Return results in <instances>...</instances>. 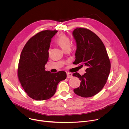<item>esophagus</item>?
<instances>
[{
  "label": "esophagus",
  "instance_id": "esophagus-1",
  "mask_svg": "<svg viewBox=\"0 0 129 129\" xmlns=\"http://www.w3.org/2000/svg\"><path fill=\"white\" fill-rule=\"evenodd\" d=\"M67 78H72L73 77L72 74L71 73H70V72H67Z\"/></svg>",
  "mask_w": 129,
  "mask_h": 129
}]
</instances>
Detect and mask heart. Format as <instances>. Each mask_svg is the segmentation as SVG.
I'll use <instances>...</instances> for the list:
<instances>
[{
	"mask_svg": "<svg viewBox=\"0 0 129 129\" xmlns=\"http://www.w3.org/2000/svg\"><path fill=\"white\" fill-rule=\"evenodd\" d=\"M57 42L64 51L68 48H70L71 45L70 39L64 34H61L58 37L57 40Z\"/></svg>",
	"mask_w": 129,
	"mask_h": 129,
	"instance_id": "1",
	"label": "heart"
}]
</instances>
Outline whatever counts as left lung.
<instances>
[{
    "mask_svg": "<svg viewBox=\"0 0 129 129\" xmlns=\"http://www.w3.org/2000/svg\"><path fill=\"white\" fill-rule=\"evenodd\" d=\"M73 36L77 46L73 63L87 68L82 76L77 72L73 74L81 81L74 92L82 97H91L105 85L110 72L111 62L103 43L94 33L86 28H76Z\"/></svg>",
    "mask_w": 129,
    "mask_h": 129,
    "instance_id": "8db88e82",
    "label": "left lung"
}]
</instances>
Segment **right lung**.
<instances>
[{"instance_id":"1","label":"right lung","mask_w":129,"mask_h":129,"mask_svg":"<svg viewBox=\"0 0 129 129\" xmlns=\"http://www.w3.org/2000/svg\"><path fill=\"white\" fill-rule=\"evenodd\" d=\"M57 30H43L31 37L24 46L18 63V80L27 95L34 100H45L56 92L58 84L64 80V71H45L51 39Z\"/></svg>"}]
</instances>
